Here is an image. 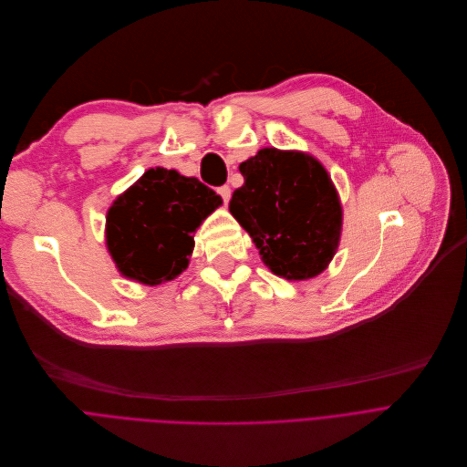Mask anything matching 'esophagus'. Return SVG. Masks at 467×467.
I'll list each match as a JSON object with an SVG mask.
<instances>
[{
  "instance_id": "34e87169",
  "label": "esophagus",
  "mask_w": 467,
  "mask_h": 467,
  "mask_svg": "<svg viewBox=\"0 0 467 467\" xmlns=\"http://www.w3.org/2000/svg\"><path fill=\"white\" fill-rule=\"evenodd\" d=\"M217 193L223 197V202L228 204L230 202V197H232V190L228 188V185H221V188L217 190Z\"/></svg>"
}]
</instances>
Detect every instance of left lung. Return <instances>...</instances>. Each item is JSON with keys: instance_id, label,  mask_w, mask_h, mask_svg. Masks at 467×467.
Returning a JSON list of instances; mask_svg holds the SVG:
<instances>
[{"instance_id": "1", "label": "left lung", "mask_w": 467, "mask_h": 467, "mask_svg": "<svg viewBox=\"0 0 467 467\" xmlns=\"http://www.w3.org/2000/svg\"><path fill=\"white\" fill-rule=\"evenodd\" d=\"M244 183L230 213L255 243L263 263L285 279L318 275L333 259L342 206L324 165L304 152L261 149L239 165Z\"/></svg>"}]
</instances>
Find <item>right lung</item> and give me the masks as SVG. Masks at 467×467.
<instances>
[{"label":"right lung","instance_id":"obj_1","mask_svg":"<svg viewBox=\"0 0 467 467\" xmlns=\"http://www.w3.org/2000/svg\"><path fill=\"white\" fill-rule=\"evenodd\" d=\"M221 204L199 178L145 171L107 213V246L118 270L145 285L171 282L188 268L193 234Z\"/></svg>","mask_w":467,"mask_h":467}]
</instances>
